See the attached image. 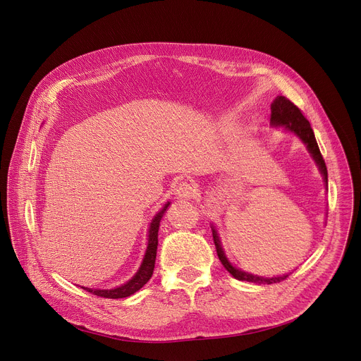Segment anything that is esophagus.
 <instances>
[{
  "mask_svg": "<svg viewBox=\"0 0 361 361\" xmlns=\"http://www.w3.org/2000/svg\"><path fill=\"white\" fill-rule=\"evenodd\" d=\"M194 191H195L194 185L191 183H188V181L180 183L177 185V188H176V194L181 200H190L191 197H194Z\"/></svg>",
  "mask_w": 361,
  "mask_h": 361,
  "instance_id": "esophagus-1",
  "label": "esophagus"
}]
</instances>
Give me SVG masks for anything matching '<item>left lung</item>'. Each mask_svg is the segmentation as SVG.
<instances>
[{"label": "left lung", "instance_id": "8db88e82", "mask_svg": "<svg viewBox=\"0 0 361 361\" xmlns=\"http://www.w3.org/2000/svg\"><path fill=\"white\" fill-rule=\"evenodd\" d=\"M270 124L273 127H286L288 131L294 133L305 145H307V149L310 151L313 160L317 163L319 166V170L320 173L323 174V178L326 181V187H327V167H326V163H324V159L322 156L320 152V148H319V144L316 141V137H314V131L310 126V123H308V120L302 116L301 110L294 106L293 102L283 97V95H279L271 104V118H270ZM212 230H213V240H214V244H216V250H217V255L219 259L221 262V264L224 266V269L237 280H241V281H250V283H259V284H273V283H280L283 280H286L290 274H284V276H280V277H259V276H254V274H250V273H245V271H241L235 267L231 266V263L227 260V257L223 251V247H221V243H220V238H219V234L216 231V227L212 226Z\"/></svg>", "mask_w": 361, "mask_h": 361}]
</instances>
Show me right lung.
I'll return each instance as SVG.
<instances>
[{
	"label": "right lung",
	"mask_w": 361,
	"mask_h": 361,
	"mask_svg": "<svg viewBox=\"0 0 361 361\" xmlns=\"http://www.w3.org/2000/svg\"><path fill=\"white\" fill-rule=\"evenodd\" d=\"M169 205H170V202H167L164 207L156 214V217L152 219V221L149 224V230H148V245H147V250L144 254L142 263L131 280H128L126 284H123L120 287L110 288V290L88 288V287H81V288H84L85 291L91 293L97 297H104V298H124V297H128V295L134 294L135 291H138L152 276L154 264H156L157 245H159V227H160L163 214L166 213Z\"/></svg>",
	"instance_id": "add662e5"
}]
</instances>
